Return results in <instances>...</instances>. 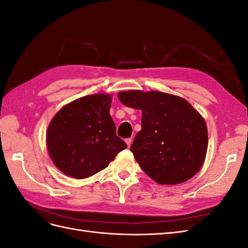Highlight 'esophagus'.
<instances>
[{
    "mask_svg": "<svg viewBox=\"0 0 248 248\" xmlns=\"http://www.w3.org/2000/svg\"><path fill=\"white\" fill-rule=\"evenodd\" d=\"M125 141H126L127 146H128V148H129V147L131 146V144H132V139H131V138H128V139L125 140Z\"/></svg>",
    "mask_w": 248,
    "mask_h": 248,
    "instance_id": "34e87169",
    "label": "esophagus"
}]
</instances>
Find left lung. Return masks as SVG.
<instances>
[{
	"label": "left lung",
	"mask_w": 248,
	"mask_h": 248,
	"mask_svg": "<svg viewBox=\"0 0 248 248\" xmlns=\"http://www.w3.org/2000/svg\"><path fill=\"white\" fill-rule=\"evenodd\" d=\"M124 106L141 110V130L130 147L141 170L159 184L187 181L202 166L208 132L185 99L158 91L119 92Z\"/></svg>",
	"instance_id": "1"
}]
</instances>
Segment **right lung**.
Listing matches in <instances>:
<instances>
[{
    "label": "right lung",
    "instance_id": "obj_1",
    "mask_svg": "<svg viewBox=\"0 0 248 248\" xmlns=\"http://www.w3.org/2000/svg\"><path fill=\"white\" fill-rule=\"evenodd\" d=\"M110 102V96L106 94L81 97L60 109L51 120L46 136L48 153L67 176L91 177L127 148L116 134Z\"/></svg>",
    "mask_w": 248,
    "mask_h": 248
}]
</instances>
